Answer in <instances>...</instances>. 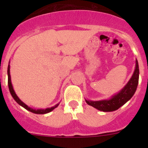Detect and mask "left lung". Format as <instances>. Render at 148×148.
Instances as JSON below:
<instances>
[{"label": "left lung", "mask_w": 148, "mask_h": 148, "mask_svg": "<svg viewBox=\"0 0 148 148\" xmlns=\"http://www.w3.org/2000/svg\"><path fill=\"white\" fill-rule=\"evenodd\" d=\"M139 69L138 61H136V68L133 75L126 85L123 87L120 92L115 94L110 99L101 101H90L86 99V102L89 105L103 112H112L118 110L130 100L136 90L138 83Z\"/></svg>", "instance_id": "1"}]
</instances>
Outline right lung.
Returning <instances> with one entry per match:
<instances>
[{"label":"right lung","mask_w":148,"mask_h":148,"mask_svg":"<svg viewBox=\"0 0 148 148\" xmlns=\"http://www.w3.org/2000/svg\"><path fill=\"white\" fill-rule=\"evenodd\" d=\"M10 64H9V66H8V69H7L8 86H9L10 92V93H11L13 99H15V101H16L18 104H20L21 106H22L23 108H24L26 110H27L30 111V112H32V113H36V114H45V113H49V112H51L52 110H53L55 108L58 107V104H56V105H55L54 107H53V108H47V109L35 110V109H32V108H29V107H28L27 104H24V103H23V101H22L18 97V95H16V93H15V91H14V90H13V87H12V82H11V76H10Z\"/></svg>","instance_id":"1"}]
</instances>
